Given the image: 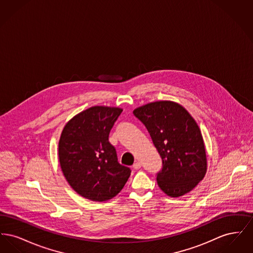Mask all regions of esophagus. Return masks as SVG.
I'll list each match as a JSON object with an SVG mask.
<instances>
[{
    "label": "esophagus",
    "mask_w": 253,
    "mask_h": 253,
    "mask_svg": "<svg viewBox=\"0 0 253 253\" xmlns=\"http://www.w3.org/2000/svg\"><path fill=\"white\" fill-rule=\"evenodd\" d=\"M132 168L134 169H139L141 168V164L139 162H135V163H133Z\"/></svg>",
    "instance_id": "esophagus-1"
}]
</instances>
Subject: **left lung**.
I'll return each mask as SVG.
<instances>
[{"mask_svg":"<svg viewBox=\"0 0 253 253\" xmlns=\"http://www.w3.org/2000/svg\"><path fill=\"white\" fill-rule=\"evenodd\" d=\"M144 124L162 159L157 173L159 188L170 197L191 192L204 178L207 158L197 123L172 101H156L133 111Z\"/></svg>","mask_w":253,"mask_h":253,"instance_id":"8db88e82","label":"left lung"}]
</instances>
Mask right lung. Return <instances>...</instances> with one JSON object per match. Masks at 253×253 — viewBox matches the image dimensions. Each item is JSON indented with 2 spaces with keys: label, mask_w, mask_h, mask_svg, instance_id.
<instances>
[{
  "label": "right lung",
  "mask_w": 253,
  "mask_h": 253,
  "mask_svg": "<svg viewBox=\"0 0 253 253\" xmlns=\"http://www.w3.org/2000/svg\"><path fill=\"white\" fill-rule=\"evenodd\" d=\"M122 109L94 106L74 117L60 135L59 158L75 192L92 201H106L123 189L131 169L119 163L109 133Z\"/></svg>",
  "instance_id": "add662e5"
}]
</instances>
